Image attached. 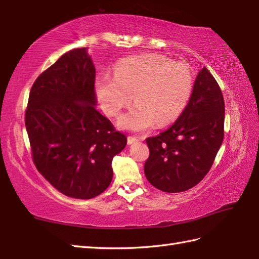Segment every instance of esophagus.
Wrapping results in <instances>:
<instances>
[{"mask_svg":"<svg viewBox=\"0 0 259 259\" xmlns=\"http://www.w3.org/2000/svg\"><path fill=\"white\" fill-rule=\"evenodd\" d=\"M138 141V139L135 138V137H128V139H126V142H128V145H134L135 142Z\"/></svg>","mask_w":259,"mask_h":259,"instance_id":"1","label":"esophagus"}]
</instances>
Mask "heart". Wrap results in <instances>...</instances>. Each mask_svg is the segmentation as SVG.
I'll list each match as a JSON object with an SVG mask.
<instances>
[{"mask_svg": "<svg viewBox=\"0 0 259 259\" xmlns=\"http://www.w3.org/2000/svg\"><path fill=\"white\" fill-rule=\"evenodd\" d=\"M194 88L190 69L159 54H142L121 60L114 75L101 73L97 96L107 114L118 117L133 101L135 106L118 121L120 129L142 131L157 122L164 125L184 111Z\"/></svg>", "mask_w": 259, "mask_h": 259, "instance_id": "obj_1", "label": "heart"}]
</instances>
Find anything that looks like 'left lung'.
I'll list each match as a JSON object with an SVG mask.
<instances>
[{"label": "left lung", "instance_id": "obj_1", "mask_svg": "<svg viewBox=\"0 0 259 259\" xmlns=\"http://www.w3.org/2000/svg\"><path fill=\"white\" fill-rule=\"evenodd\" d=\"M225 103L221 88L203 67L176 122L147 138L150 155L145 163L148 181L164 192L186 191L211 168L224 140Z\"/></svg>", "mask_w": 259, "mask_h": 259}]
</instances>
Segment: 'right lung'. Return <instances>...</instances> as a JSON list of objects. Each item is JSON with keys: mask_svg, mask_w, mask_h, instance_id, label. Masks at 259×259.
<instances>
[{"mask_svg": "<svg viewBox=\"0 0 259 259\" xmlns=\"http://www.w3.org/2000/svg\"><path fill=\"white\" fill-rule=\"evenodd\" d=\"M96 68L73 49L37 76L25 112L33 162L61 194L91 199L112 180V159L126 137L96 109Z\"/></svg>", "mask_w": 259, "mask_h": 259, "instance_id": "obj_1", "label": "right lung"}]
</instances>
